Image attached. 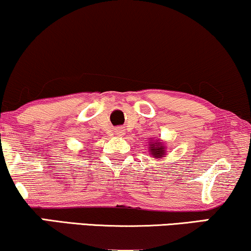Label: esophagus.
<instances>
[{
    "label": "esophagus",
    "instance_id": "34e87169",
    "mask_svg": "<svg viewBox=\"0 0 251 251\" xmlns=\"http://www.w3.org/2000/svg\"><path fill=\"white\" fill-rule=\"evenodd\" d=\"M114 132H116L117 135H124V133H125V129H124L123 127H117L116 129H114Z\"/></svg>",
    "mask_w": 251,
    "mask_h": 251
}]
</instances>
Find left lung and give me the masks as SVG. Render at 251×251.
<instances>
[{
    "label": "left lung",
    "instance_id": "obj_1",
    "mask_svg": "<svg viewBox=\"0 0 251 251\" xmlns=\"http://www.w3.org/2000/svg\"><path fill=\"white\" fill-rule=\"evenodd\" d=\"M159 144H161V143H156V145L152 144V147H150V149H151V151H152L153 155L160 156V158H161L162 155H165V150H164V146H158Z\"/></svg>",
    "mask_w": 251,
    "mask_h": 251
}]
</instances>
